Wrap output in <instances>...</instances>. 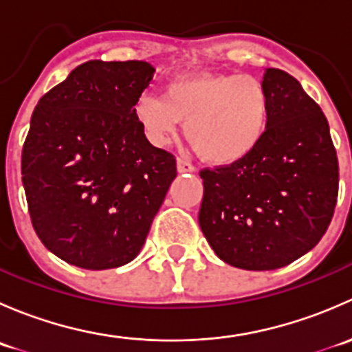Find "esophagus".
<instances>
[{"mask_svg": "<svg viewBox=\"0 0 352 352\" xmlns=\"http://www.w3.org/2000/svg\"><path fill=\"white\" fill-rule=\"evenodd\" d=\"M177 170H179V173H192L196 168L186 158H177Z\"/></svg>", "mask_w": 352, "mask_h": 352, "instance_id": "obj_1", "label": "esophagus"}]
</instances>
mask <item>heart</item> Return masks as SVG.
Returning <instances> with one entry per match:
<instances>
[{
    "mask_svg": "<svg viewBox=\"0 0 352 352\" xmlns=\"http://www.w3.org/2000/svg\"><path fill=\"white\" fill-rule=\"evenodd\" d=\"M134 116L156 146L170 143L186 120V136L208 162L230 165L254 150L264 136L269 95L254 76L194 73L172 80L163 97L141 95Z\"/></svg>",
    "mask_w": 352,
    "mask_h": 352,
    "instance_id": "1",
    "label": "heart"
}]
</instances>
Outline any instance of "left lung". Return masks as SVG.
<instances>
[{
	"instance_id": "obj_1",
	"label": "left lung",
	"mask_w": 352,
	"mask_h": 352,
	"mask_svg": "<svg viewBox=\"0 0 352 352\" xmlns=\"http://www.w3.org/2000/svg\"><path fill=\"white\" fill-rule=\"evenodd\" d=\"M264 136L245 158L202 170L199 225L214 254L245 271L285 267L327 232L339 165L322 109L296 78L267 67Z\"/></svg>"
}]
</instances>
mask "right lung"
I'll use <instances>...</instances> for the list:
<instances>
[{
    "mask_svg": "<svg viewBox=\"0 0 352 352\" xmlns=\"http://www.w3.org/2000/svg\"><path fill=\"white\" fill-rule=\"evenodd\" d=\"M155 67L88 61L38 100L22 151L32 225L54 255L81 269L127 264L146 242L177 177L134 105Z\"/></svg>",
    "mask_w": 352,
    "mask_h": 352,
    "instance_id": "right-lung-1",
    "label": "right lung"
}]
</instances>
